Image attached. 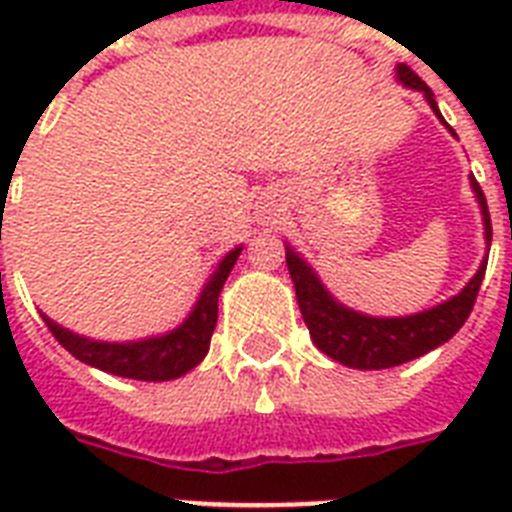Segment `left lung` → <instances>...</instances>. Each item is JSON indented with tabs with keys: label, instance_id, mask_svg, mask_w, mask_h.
Instances as JSON below:
<instances>
[{
	"label": "left lung",
	"instance_id": "8db88e82",
	"mask_svg": "<svg viewBox=\"0 0 512 512\" xmlns=\"http://www.w3.org/2000/svg\"><path fill=\"white\" fill-rule=\"evenodd\" d=\"M396 79L398 84H404L409 90L422 92L428 106L433 108V114L444 122L433 92L420 76L414 74L412 68L398 63ZM446 130L457 138V132L449 124H446ZM470 188L476 193L478 207H481L484 239L486 247H489L492 244V217H489L484 191H481V185L476 183L473 175H470ZM486 257L478 265L476 276L454 297L433 305L428 311L385 319V316H369V313H358L348 305H342L321 284L319 273L313 271L308 260L300 257V252H295L287 244V268L292 281H295L297 305H300V313H303L305 327L311 332V340L316 342V348L321 353H327L329 358H335V361L350 366V369H390V366L406 364L412 358L425 356L438 345H444L446 340H452L460 332L462 324L468 321L470 311H473L478 289H481V281H484Z\"/></svg>",
	"mask_w": 512,
	"mask_h": 512
}]
</instances>
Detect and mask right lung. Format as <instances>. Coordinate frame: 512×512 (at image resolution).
Listing matches in <instances>:
<instances>
[{
    "label": "right lung",
    "mask_w": 512,
    "mask_h": 512,
    "mask_svg": "<svg viewBox=\"0 0 512 512\" xmlns=\"http://www.w3.org/2000/svg\"><path fill=\"white\" fill-rule=\"evenodd\" d=\"M241 249H231L228 255L217 263V268L209 273L207 284L201 287L191 313L185 316L183 324L164 332V335H151L143 340L127 342H106L92 340V337L76 335L71 329L60 327L58 321L44 316V324L50 327L55 340L71 353L74 358L84 361L87 366H95L100 372L116 374V377H130V380L164 382L177 380L188 374L201 358L207 356L209 340L217 324V297L223 292V284L228 273L239 260Z\"/></svg>",
    "instance_id": "1"
}]
</instances>
